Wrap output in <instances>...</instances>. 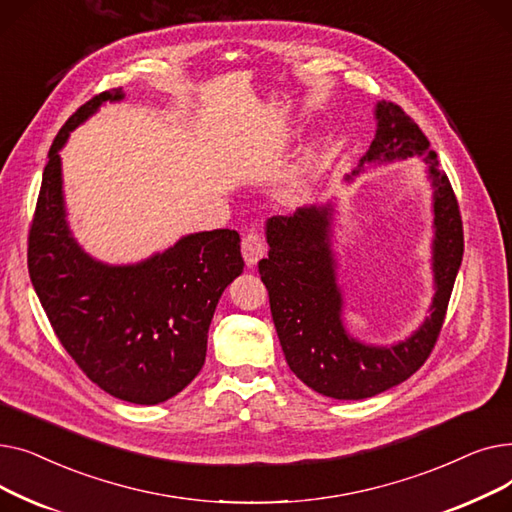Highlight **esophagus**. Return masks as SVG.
<instances>
[{"mask_svg":"<svg viewBox=\"0 0 512 512\" xmlns=\"http://www.w3.org/2000/svg\"><path fill=\"white\" fill-rule=\"evenodd\" d=\"M240 247H242V257H245V263L249 267H253L265 255V242L261 234L255 230H249L245 236H242Z\"/></svg>","mask_w":512,"mask_h":512,"instance_id":"esophagus-1","label":"esophagus"}]
</instances>
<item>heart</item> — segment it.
Listing matches in <instances>:
<instances>
[{
  "instance_id": "b5f03b06",
  "label": "heart",
  "mask_w": 512,
  "mask_h": 512,
  "mask_svg": "<svg viewBox=\"0 0 512 512\" xmlns=\"http://www.w3.org/2000/svg\"><path fill=\"white\" fill-rule=\"evenodd\" d=\"M303 191H305V170H299L297 174H292L286 180V186L282 188V199L294 201L303 195Z\"/></svg>"
}]
</instances>
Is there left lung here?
<instances>
[{"instance_id":"left-lung-1","label":"left lung","mask_w":512,"mask_h":512,"mask_svg":"<svg viewBox=\"0 0 512 512\" xmlns=\"http://www.w3.org/2000/svg\"><path fill=\"white\" fill-rule=\"evenodd\" d=\"M378 130L353 176L367 164L423 157L434 188V301L419 330L392 346L363 344L342 324V292L336 284L332 251L334 207L311 205L267 220L270 253L259 261V276L270 292V309L288 367L311 390L361 400L380 394L425 363L440 336L452 286L463 261V222L448 176L436 151L411 116L396 103H375ZM346 176V180H353Z\"/></svg>"}]
</instances>
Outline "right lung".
<instances>
[{"mask_svg":"<svg viewBox=\"0 0 512 512\" xmlns=\"http://www.w3.org/2000/svg\"><path fill=\"white\" fill-rule=\"evenodd\" d=\"M122 89L103 91L53 139L29 230V274L49 324L87 378L134 405H157L195 380L226 286L242 274L236 230L182 236L164 253L107 265L80 249L68 222L60 149L68 134Z\"/></svg>","mask_w":512,"mask_h":512,"instance_id":"obj_1","label":"right lung"}]
</instances>
